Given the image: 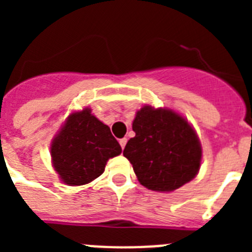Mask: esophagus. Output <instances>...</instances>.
Returning a JSON list of instances; mask_svg holds the SVG:
<instances>
[{"label":"esophagus","mask_w":252,"mask_h":252,"mask_svg":"<svg viewBox=\"0 0 252 252\" xmlns=\"http://www.w3.org/2000/svg\"><path fill=\"white\" fill-rule=\"evenodd\" d=\"M126 142H127V139H126V137H124V139L120 140V145H121L122 149H125V145H126Z\"/></svg>","instance_id":"1"}]
</instances>
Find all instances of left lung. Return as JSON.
Masks as SVG:
<instances>
[{
    "label": "left lung",
    "instance_id": "1",
    "mask_svg": "<svg viewBox=\"0 0 252 252\" xmlns=\"http://www.w3.org/2000/svg\"><path fill=\"white\" fill-rule=\"evenodd\" d=\"M135 137L124 149L137 179L157 192H171L198 174L201 142L179 113L144 106L132 122Z\"/></svg>",
    "mask_w": 252,
    "mask_h": 252
}]
</instances>
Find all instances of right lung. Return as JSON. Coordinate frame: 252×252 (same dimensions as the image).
Wrapping results in <instances>:
<instances>
[{
  "mask_svg": "<svg viewBox=\"0 0 252 252\" xmlns=\"http://www.w3.org/2000/svg\"><path fill=\"white\" fill-rule=\"evenodd\" d=\"M121 151L110 127L90 108L69 116L50 148L55 171L68 186H83L98 178L108 159Z\"/></svg>",
  "mask_w": 252,
  "mask_h": 252,
  "instance_id": "obj_1",
  "label": "right lung"
}]
</instances>
